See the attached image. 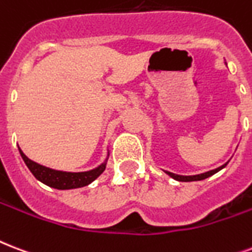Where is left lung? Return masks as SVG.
Masks as SVG:
<instances>
[{
	"label": "left lung",
	"mask_w": 252,
	"mask_h": 252,
	"mask_svg": "<svg viewBox=\"0 0 252 252\" xmlns=\"http://www.w3.org/2000/svg\"><path fill=\"white\" fill-rule=\"evenodd\" d=\"M227 165V162L220 168L217 169H213V170H209L206 173H201V174H195V176H180V174H174V173H170V172H166V174H169L170 177L174 178V180H177V181H182V182H190V181H201V180H205V178L210 177L213 174H216L217 172H220V169H223L224 166Z\"/></svg>",
	"instance_id": "obj_1"
}]
</instances>
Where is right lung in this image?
<instances>
[{
  "label": "right lung",
  "instance_id": "add662e5",
  "mask_svg": "<svg viewBox=\"0 0 252 252\" xmlns=\"http://www.w3.org/2000/svg\"><path fill=\"white\" fill-rule=\"evenodd\" d=\"M21 157L24 158L25 164L30 169L32 176L43 182L45 185L55 188L59 190L67 189H76V188H83V186L90 185L92 181H95L96 178L100 176L101 173L105 170L107 160L97 168L88 170V172H79V173H71V172H62V170H54V169L46 168L43 165H39L29 158L24 152L19 149Z\"/></svg>",
  "mask_w": 252,
  "mask_h": 252
}]
</instances>
